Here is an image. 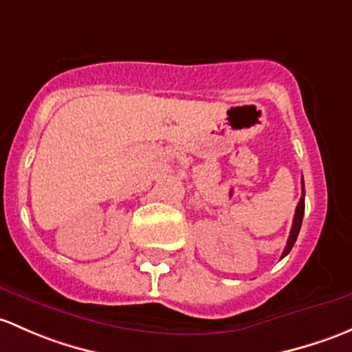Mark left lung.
Here are the masks:
<instances>
[{
    "label": "left lung",
    "instance_id": "obj_1",
    "mask_svg": "<svg viewBox=\"0 0 352 352\" xmlns=\"http://www.w3.org/2000/svg\"><path fill=\"white\" fill-rule=\"evenodd\" d=\"M303 213H305V193L302 195V198H300L298 205H296V210H295V217H293V226H292V232H289V237H288V242H286V248L283 251V256L288 254L289 251H292L293 244H295L296 237H298V232H300V227H302V220H303Z\"/></svg>",
    "mask_w": 352,
    "mask_h": 352
}]
</instances>
